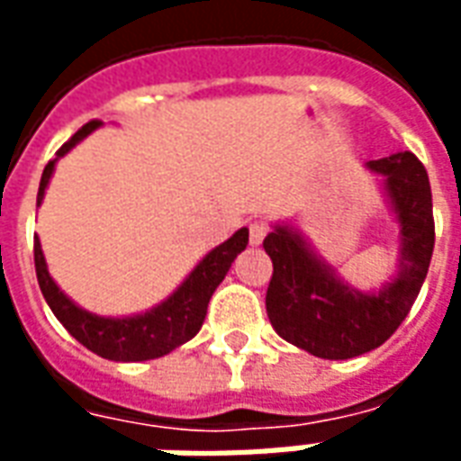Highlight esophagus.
<instances>
[{
  "label": "esophagus",
  "mask_w": 461,
  "mask_h": 461,
  "mask_svg": "<svg viewBox=\"0 0 461 461\" xmlns=\"http://www.w3.org/2000/svg\"><path fill=\"white\" fill-rule=\"evenodd\" d=\"M267 231H269V224L267 221H251L249 224V241H251V247H259L261 241H264V237H267Z\"/></svg>",
  "instance_id": "34e87169"
}]
</instances>
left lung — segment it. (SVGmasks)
<instances>
[{"label":"left lung","mask_w":461,"mask_h":461,"mask_svg":"<svg viewBox=\"0 0 461 461\" xmlns=\"http://www.w3.org/2000/svg\"><path fill=\"white\" fill-rule=\"evenodd\" d=\"M397 224L395 271L377 289H356L321 257L294 221H276L264 240L274 264L267 313L291 346L326 360H348L383 346L412 309L435 249L432 190L412 152L367 160Z\"/></svg>","instance_id":"left-lung-1"}]
</instances>
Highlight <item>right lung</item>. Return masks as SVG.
<instances>
[{
	"label": "right lung",
	"mask_w": 461,
	"mask_h": 461,
	"mask_svg": "<svg viewBox=\"0 0 461 461\" xmlns=\"http://www.w3.org/2000/svg\"><path fill=\"white\" fill-rule=\"evenodd\" d=\"M101 125H104L101 121L86 122L71 140L61 145V150L56 152L54 160L44 167L36 204L44 202L46 187L54 177L56 162L74 150L76 145L88 138L91 132L98 131ZM247 244H249V230L241 227L231 234L230 240L221 241L220 247L207 251L167 299L155 303L152 309L131 313V316H98L94 311H86L84 306H78L71 296H66L61 286L54 281V276L49 274L39 237H34L36 279H39V286H41L49 309L54 311L56 319L64 323V329L81 346L94 350L95 356L108 357V360L138 363V360L167 356L175 348H180L182 343H187L200 333L212 294L227 276L237 254L247 249Z\"/></svg>",
	"instance_id": "right-lung-1"
}]
</instances>
